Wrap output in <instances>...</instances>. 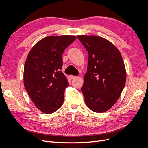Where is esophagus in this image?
<instances>
[{
    "label": "esophagus",
    "instance_id": "1",
    "mask_svg": "<svg viewBox=\"0 0 148 148\" xmlns=\"http://www.w3.org/2000/svg\"><path fill=\"white\" fill-rule=\"evenodd\" d=\"M75 78H76L75 76H73V75H70V78L71 79H72Z\"/></svg>",
    "mask_w": 148,
    "mask_h": 148
}]
</instances>
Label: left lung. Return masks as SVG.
<instances>
[{
    "label": "left lung",
    "instance_id": "8db88e82",
    "mask_svg": "<svg viewBox=\"0 0 148 148\" xmlns=\"http://www.w3.org/2000/svg\"><path fill=\"white\" fill-rule=\"evenodd\" d=\"M88 52L87 72L82 91L88 108L98 113L110 109L120 96L126 82L121 53L114 44L97 36H77Z\"/></svg>",
    "mask_w": 148,
    "mask_h": 148
}]
</instances>
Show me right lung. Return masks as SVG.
Returning a JSON list of instances; mask_svg holds the SVG:
<instances>
[{
	"label": "right lung",
	"instance_id": "add662e5",
	"mask_svg": "<svg viewBox=\"0 0 148 148\" xmlns=\"http://www.w3.org/2000/svg\"><path fill=\"white\" fill-rule=\"evenodd\" d=\"M76 38L71 35L46 37L35 44L26 58L25 88L35 106L46 114L55 112L63 104L69 83L61 71L62 53Z\"/></svg>",
	"mask_w": 148,
	"mask_h": 148
}]
</instances>
